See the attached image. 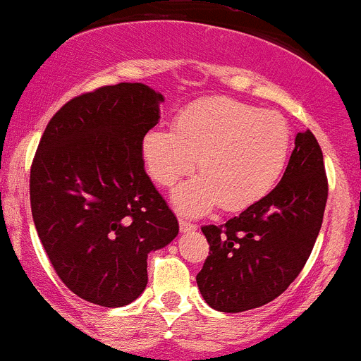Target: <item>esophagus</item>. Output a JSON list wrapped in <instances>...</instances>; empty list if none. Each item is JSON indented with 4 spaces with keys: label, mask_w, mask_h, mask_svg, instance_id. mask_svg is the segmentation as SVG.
Wrapping results in <instances>:
<instances>
[{
    "label": "esophagus",
    "mask_w": 361,
    "mask_h": 361,
    "mask_svg": "<svg viewBox=\"0 0 361 361\" xmlns=\"http://www.w3.org/2000/svg\"><path fill=\"white\" fill-rule=\"evenodd\" d=\"M197 226L194 225V223H190V221H187V219H180V230L183 233H187V232H194V230H196Z\"/></svg>",
    "instance_id": "34e87169"
}]
</instances>
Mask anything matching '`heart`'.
Here are the masks:
<instances>
[{"mask_svg":"<svg viewBox=\"0 0 361 361\" xmlns=\"http://www.w3.org/2000/svg\"><path fill=\"white\" fill-rule=\"evenodd\" d=\"M290 144V126L281 113L214 97L183 109L173 129L145 133L142 160L161 187H173L200 165V176L173 190L171 200L178 212L201 216L217 204L239 212L274 188Z\"/></svg>","mask_w":361,"mask_h":361,"instance_id":"b5f03b06","label":"heart"}]
</instances>
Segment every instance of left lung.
I'll return each mask as SVG.
<instances>
[{"label":"left lung","instance_id":"8db88e82","mask_svg":"<svg viewBox=\"0 0 361 361\" xmlns=\"http://www.w3.org/2000/svg\"><path fill=\"white\" fill-rule=\"evenodd\" d=\"M327 201L324 157L310 129L277 187L225 225L203 226L210 255L196 282L201 297L223 313L261 307L288 290L317 241Z\"/></svg>","mask_w":361,"mask_h":361}]
</instances>
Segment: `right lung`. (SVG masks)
<instances>
[{
    "mask_svg": "<svg viewBox=\"0 0 361 361\" xmlns=\"http://www.w3.org/2000/svg\"><path fill=\"white\" fill-rule=\"evenodd\" d=\"M164 95L120 82L71 99L48 122L30 171L35 230L77 297L122 307L144 293L147 255L173 241L178 219L142 160Z\"/></svg>",
    "mask_w": 361,
    "mask_h": 361,
    "instance_id": "add662e5",
    "label": "right lung"
}]
</instances>
